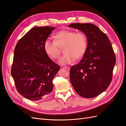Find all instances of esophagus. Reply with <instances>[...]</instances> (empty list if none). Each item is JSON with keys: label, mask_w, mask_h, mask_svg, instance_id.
<instances>
[{"label": "esophagus", "mask_w": 126, "mask_h": 126, "mask_svg": "<svg viewBox=\"0 0 126 126\" xmlns=\"http://www.w3.org/2000/svg\"><path fill=\"white\" fill-rule=\"evenodd\" d=\"M64 68H65V69H66V70H68V71H69V70H70V67H69V66H63V67Z\"/></svg>", "instance_id": "1"}]
</instances>
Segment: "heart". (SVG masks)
<instances>
[{
	"label": "heart",
	"mask_w": 126,
	"mask_h": 126,
	"mask_svg": "<svg viewBox=\"0 0 126 126\" xmlns=\"http://www.w3.org/2000/svg\"><path fill=\"white\" fill-rule=\"evenodd\" d=\"M44 49L50 59H58L60 54L59 47H64L65 54L59 61L62 65L73 62L84 54L87 47L86 38L82 32L72 30H62L54 36V41L47 39L44 43Z\"/></svg>",
	"instance_id": "heart-1"
}]
</instances>
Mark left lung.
<instances>
[{
	"label": "left lung",
	"instance_id": "1",
	"mask_svg": "<svg viewBox=\"0 0 126 126\" xmlns=\"http://www.w3.org/2000/svg\"><path fill=\"white\" fill-rule=\"evenodd\" d=\"M83 32L87 46L82 60L71 67L70 78L78 94L93 98L106 90L112 79L116 58L108 36L92 23H72L68 26Z\"/></svg>",
	"mask_w": 126,
	"mask_h": 126
}]
</instances>
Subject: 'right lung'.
<instances>
[{
    "label": "right lung",
    "instance_id": "add662e5",
    "mask_svg": "<svg viewBox=\"0 0 126 126\" xmlns=\"http://www.w3.org/2000/svg\"><path fill=\"white\" fill-rule=\"evenodd\" d=\"M54 29L32 28L19 40L15 48L11 74L20 94L31 101L45 99L51 94L53 79L60 69L46 53L43 47Z\"/></svg>",
    "mask_w": 126,
    "mask_h": 126
}]
</instances>
